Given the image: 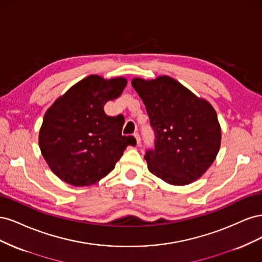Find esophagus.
<instances>
[{"mask_svg": "<svg viewBox=\"0 0 262 262\" xmlns=\"http://www.w3.org/2000/svg\"><path fill=\"white\" fill-rule=\"evenodd\" d=\"M134 138H136V140H137V143H138V145L141 143V138H140V134L139 133H134Z\"/></svg>", "mask_w": 262, "mask_h": 262, "instance_id": "esophagus-1", "label": "esophagus"}]
</instances>
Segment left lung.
<instances>
[{
	"label": "left lung",
	"instance_id": "8db88e82",
	"mask_svg": "<svg viewBox=\"0 0 262 262\" xmlns=\"http://www.w3.org/2000/svg\"><path fill=\"white\" fill-rule=\"evenodd\" d=\"M131 84L155 132V149L144 156L148 170L173 186L199 179L221 146V125L212 105L167 75L136 77Z\"/></svg>",
	"mask_w": 262,
	"mask_h": 262
}]
</instances>
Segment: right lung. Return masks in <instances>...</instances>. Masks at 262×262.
Instances as JSON below:
<instances>
[{
	"mask_svg": "<svg viewBox=\"0 0 262 262\" xmlns=\"http://www.w3.org/2000/svg\"><path fill=\"white\" fill-rule=\"evenodd\" d=\"M126 78L90 75L55 99L39 131V147L50 169L74 187L96 184L112 171L133 137L121 134L120 117L104 112L122 94Z\"/></svg>",
	"mask_w": 262,
	"mask_h": 262,
	"instance_id": "1",
	"label": "right lung"
}]
</instances>
